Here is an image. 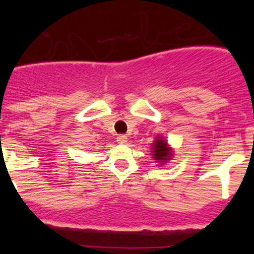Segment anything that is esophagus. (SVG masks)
Returning <instances> with one entry per match:
<instances>
[{"mask_svg": "<svg viewBox=\"0 0 254 254\" xmlns=\"http://www.w3.org/2000/svg\"><path fill=\"white\" fill-rule=\"evenodd\" d=\"M117 142H118V143H121V144L127 143V137L125 136V135H118L117 136Z\"/></svg>", "mask_w": 254, "mask_h": 254, "instance_id": "obj_1", "label": "esophagus"}]
</instances>
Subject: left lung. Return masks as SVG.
Returning a JSON list of instances; mask_svg holds the SVG:
<instances>
[{
	"label": "left lung",
	"mask_w": 254,
	"mask_h": 254,
	"mask_svg": "<svg viewBox=\"0 0 254 254\" xmlns=\"http://www.w3.org/2000/svg\"><path fill=\"white\" fill-rule=\"evenodd\" d=\"M151 153H153L154 160H156L160 165L166 164L172 157V149L168 147L167 141L162 138L161 136L157 137L155 142L153 143Z\"/></svg>",
	"instance_id": "obj_1"
}]
</instances>
